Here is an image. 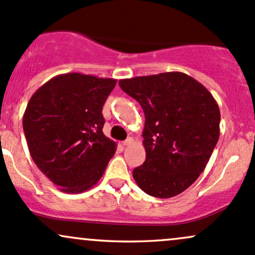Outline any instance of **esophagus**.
I'll return each instance as SVG.
<instances>
[{
    "label": "esophagus",
    "instance_id": "1",
    "mask_svg": "<svg viewBox=\"0 0 255 255\" xmlns=\"http://www.w3.org/2000/svg\"><path fill=\"white\" fill-rule=\"evenodd\" d=\"M132 142H133V139L131 138V137H128V138H127V139H125V141L122 142V144L123 145H128V144H131V143H132Z\"/></svg>",
    "mask_w": 255,
    "mask_h": 255
}]
</instances>
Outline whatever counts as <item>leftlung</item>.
Wrapping results in <instances>:
<instances>
[{"mask_svg":"<svg viewBox=\"0 0 255 255\" xmlns=\"http://www.w3.org/2000/svg\"><path fill=\"white\" fill-rule=\"evenodd\" d=\"M119 87L141 105L145 117V161L132 171L133 179L150 196L178 195L199 178L218 142L216 100L182 72L120 79Z\"/></svg>","mask_w":255,"mask_h":255,"instance_id":"8db88e82","label":"left lung"}]
</instances>
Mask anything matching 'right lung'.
<instances>
[{"mask_svg":"<svg viewBox=\"0 0 255 255\" xmlns=\"http://www.w3.org/2000/svg\"><path fill=\"white\" fill-rule=\"evenodd\" d=\"M116 83L65 73L31 96L22 118L28 150L37 167L61 191L89 190L116 153L117 143L102 132V107Z\"/></svg>","mask_w":255,"mask_h":255,"instance_id":"add662e5","label":"right lung"}]
</instances>
